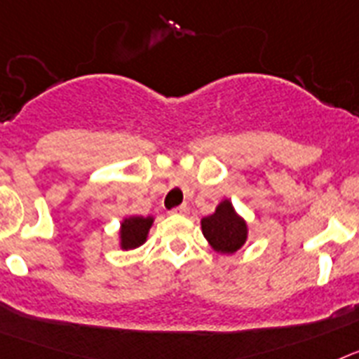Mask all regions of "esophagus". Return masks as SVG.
Segmentation results:
<instances>
[{
  "label": "esophagus",
  "instance_id": "obj_1",
  "mask_svg": "<svg viewBox=\"0 0 359 359\" xmlns=\"http://www.w3.org/2000/svg\"><path fill=\"white\" fill-rule=\"evenodd\" d=\"M188 205H186V204H182V205H177V208H175V210H173V213H177V215H186V213H188Z\"/></svg>",
  "mask_w": 359,
  "mask_h": 359
}]
</instances>
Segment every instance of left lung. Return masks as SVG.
<instances>
[{
  "mask_svg": "<svg viewBox=\"0 0 359 359\" xmlns=\"http://www.w3.org/2000/svg\"><path fill=\"white\" fill-rule=\"evenodd\" d=\"M202 233L218 253H235L248 238V226L235 213L229 201H224L217 211L202 218Z\"/></svg>",
  "mask_w": 359,
  "mask_h": 359,
  "instance_id": "obj_1",
  "label": "left lung"
}]
</instances>
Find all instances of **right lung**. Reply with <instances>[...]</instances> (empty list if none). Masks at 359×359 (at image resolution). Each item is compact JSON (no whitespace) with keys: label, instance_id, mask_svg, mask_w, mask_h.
<instances>
[{"label":"right lung","instance_id":"1","mask_svg":"<svg viewBox=\"0 0 359 359\" xmlns=\"http://www.w3.org/2000/svg\"><path fill=\"white\" fill-rule=\"evenodd\" d=\"M154 224L151 217H130L121 224V245L123 249H135L144 244L149 226Z\"/></svg>","mask_w":359,"mask_h":359}]
</instances>
